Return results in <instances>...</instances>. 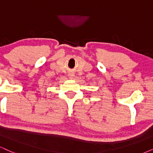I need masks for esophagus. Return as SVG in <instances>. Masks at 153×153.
<instances>
[{
  "label": "esophagus",
  "mask_w": 153,
  "mask_h": 153,
  "mask_svg": "<svg viewBox=\"0 0 153 153\" xmlns=\"http://www.w3.org/2000/svg\"><path fill=\"white\" fill-rule=\"evenodd\" d=\"M74 75H75V74L73 73H69V74H68V77L70 78H71L72 79L73 77H74Z\"/></svg>",
  "instance_id": "34e87169"
}]
</instances>
